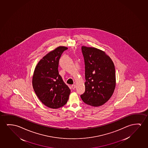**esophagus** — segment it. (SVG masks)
Masks as SVG:
<instances>
[{
    "instance_id": "34e87169",
    "label": "esophagus",
    "mask_w": 148,
    "mask_h": 148,
    "mask_svg": "<svg viewBox=\"0 0 148 148\" xmlns=\"http://www.w3.org/2000/svg\"><path fill=\"white\" fill-rule=\"evenodd\" d=\"M71 88H72L73 89V90H74L75 89V88H76V86H75V84H73L72 86H71Z\"/></svg>"
}]
</instances>
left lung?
<instances>
[{"label":"left lung","mask_w":148,"mask_h":148,"mask_svg":"<svg viewBox=\"0 0 148 148\" xmlns=\"http://www.w3.org/2000/svg\"><path fill=\"white\" fill-rule=\"evenodd\" d=\"M85 63V92L80 96L88 105L100 106L109 100L116 88L115 67L104 51L82 46Z\"/></svg>","instance_id":"obj_1"}]
</instances>
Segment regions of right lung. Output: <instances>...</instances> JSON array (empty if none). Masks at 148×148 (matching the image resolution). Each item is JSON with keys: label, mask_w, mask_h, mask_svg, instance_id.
Masks as SVG:
<instances>
[{"label": "right lung", "mask_w": 148, "mask_h": 148, "mask_svg": "<svg viewBox=\"0 0 148 148\" xmlns=\"http://www.w3.org/2000/svg\"><path fill=\"white\" fill-rule=\"evenodd\" d=\"M67 49L59 46L47 53L38 63L32 76L36 96L45 106L53 109L64 106L71 92L58 71L59 60Z\"/></svg>", "instance_id": "add662e5"}]
</instances>
